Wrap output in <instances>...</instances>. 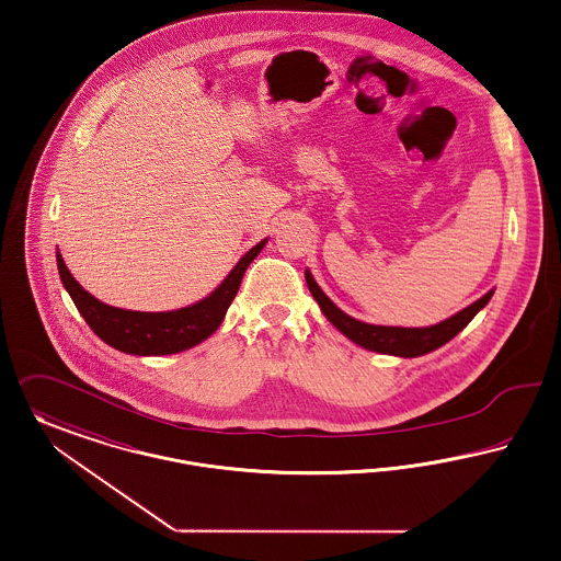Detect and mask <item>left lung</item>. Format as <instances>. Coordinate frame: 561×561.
Masks as SVG:
<instances>
[{"label":"left lung","mask_w":561,"mask_h":561,"mask_svg":"<svg viewBox=\"0 0 561 561\" xmlns=\"http://www.w3.org/2000/svg\"><path fill=\"white\" fill-rule=\"evenodd\" d=\"M306 283L312 297L319 301L324 317L329 323L335 324L348 340L354 344L374 351V353L397 354V356H420L431 353L435 348L449 342L454 335H458L467 324L471 323L472 317L490 301L494 291H488L481 299H477L469 308L460 310L458 314L449 317L447 321L433 327H382V324H367L356 321L342 312L327 295L321 291L317 280L310 272H306Z\"/></svg>","instance_id":"obj_1"}]
</instances>
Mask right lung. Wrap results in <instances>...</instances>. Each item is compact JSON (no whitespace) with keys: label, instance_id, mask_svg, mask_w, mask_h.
I'll return each instance as SVG.
<instances>
[{"label":"right lung","instance_id":"right-lung-1","mask_svg":"<svg viewBox=\"0 0 561 561\" xmlns=\"http://www.w3.org/2000/svg\"><path fill=\"white\" fill-rule=\"evenodd\" d=\"M264 244L266 240L255 244L226 276V280L203 301L173 312H135L107 306L80 287L65 266L60 253H57V266L60 280L76 308L105 344L122 353L141 356L175 354L201 344L210 333H215L232 299L237 297L244 270L260 255Z\"/></svg>","mask_w":561,"mask_h":561}]
</instances>
